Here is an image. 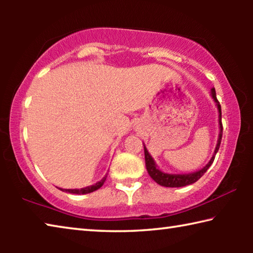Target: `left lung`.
<instances>
[{
	"label": "left lung",
	"instance_id": "obj_1",
	"mask_svg": "<svg viewBox=\"0 0 253 253\" xmlns=\"http://www.w3.org/2000/svg\"><path fill=\"white\" fill-rule=\"evenodd\" d=\"M211 92H212V97H213L214 101L216 102L217 109H219V113H220V115H219V123H220V129H221L220 130V135H219V139H217V144H216L215 151H214V155L212 156L211 161H210L202 169L198 170V172L190 173V174H166V173H163L162 170H160V169H157V166L155 165V162H154L152 156L149 155V153L147 152L146 147L144 146L145 162H146L147 172L149 174V176H151L157 184H160V185L166 186V187H181V186L190 185V184L195 183L196 181H198V179H200L201 177H202L203 175H204V173L207 172L208 169L210 168V166L212 165L214 158H215L216 153H217V151H219V148H220V144H221V139H222V131H223V126H222V122H221V118H222L221 106L219 104V100L216 99L215 89L213 88Z\"/></svg>",
	"mask_w": 253,
	"mask_h": 253
}]
</instances>
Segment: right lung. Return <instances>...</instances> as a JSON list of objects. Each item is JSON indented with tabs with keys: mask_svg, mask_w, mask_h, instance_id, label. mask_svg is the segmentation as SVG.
I'll return each instance as SVG.
<instances>
[{
	"mask_svg": "<svg viewBox=\"0 0 253 253\" xmlns=\"http://www.w3.org/2000/svg\"><path fill=\"white\" fill-rule=\"evenodd\" d=\"M107 178V175L106 176L101 179L100 182L96 183L95 185H91V186H88V187H84V188H78V190H65V188H60V190L63 191V192H68V193H72V194H87V193H91V192L98 190V188H100L102 185H104V183Z\"/></svg>",
	"mask_w": 253,
	"mask_h": 253,
	"instance_id": "1",
	"label": "right lung"
}]
</instances>
